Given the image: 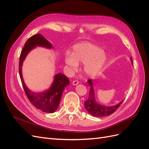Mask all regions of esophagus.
Returning <instances> with one entry per match:
<instances>
[{"mask_svg":"<svg viewBox=\"0 0 149 149\" xmlns=\"http://www.w3.org/2000/svg\"><path fill=\"white\" fill-rule=\"evenodd\" d=\"M72 84H73V85H77L78 84H79V81L78 80H74L73 81V83H72Z\"/></svg>","mask_w":149,"mask_h":149,"instance_id":"1","label":"esophagus"}]
</instances>
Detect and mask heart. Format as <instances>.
Segmentation results:
<instances>
[{"instance_id":"heart-1","label":"heart","mask_w":149,"mask_h":149,"mask_svg":"<svg viewBox=\"0 0 149 149\" xmlns=\"http://www.w3.org/2000/svg\"><path fill=\"white\" fill-rule=\"evenodd\" d=\"M106 59V53L101 48L89 43H81L73 47L71 55L66 54L64 61L71 72L77 70L78 65L84 64V73L88 76H94L100 73Z\"/></svg>"}]
</instances>
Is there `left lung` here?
I'll list each match as a JSON object with an SVG mask.
<instances>
[{
    "label": "left lung",
    "instance_id": "1",
    "mask_svg": "<svg viewBox=\"0 0 149 149\" xmlns=\"http://www.w3.org/2000/svg\"><path fill=\"white\" fill-rule=\"evenodd\" d=\"M130 60L132 62V58H130ZM88 82L90 86V90L89 93V97L87 101L84 102V107L85 109L87 110L90 114H91L94 117H104L112 114L117 109H118L120 104L123 103V100L118 104L112 106H105L99 104L95 101L94 94V89L91 79H88Z\"/></svg>",
    "mask_w": 149,
    "mask_h": 149
}]
</instances>
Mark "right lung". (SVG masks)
I'll list each match as a JSON object with an SVG mask.
<instances>
[{
  "label": "right lung",
  "instance_id": "obj_1",
  "mask_svg": "<svg viewBox=\"0 0 149 149\" xmlns=\"http://www.w3.org/2000/svg\"><path fill=\"white\" fill-rule=\"evenodd\" d=\"M36 46L52 48L51 43L47 41L40 33L31 36L25 43L20 53L19 59V74L22 85L29 100L37 109L48 113H53L59 106L62 93L65 88L70 84V80L65 74L58 73L55 76L54 81L49 89L42 93H33L26 87L22 78V66L29 52Z\"/></svg>",
  "mask_w": 149,
  "mask_h": 149
}]
</instances>
